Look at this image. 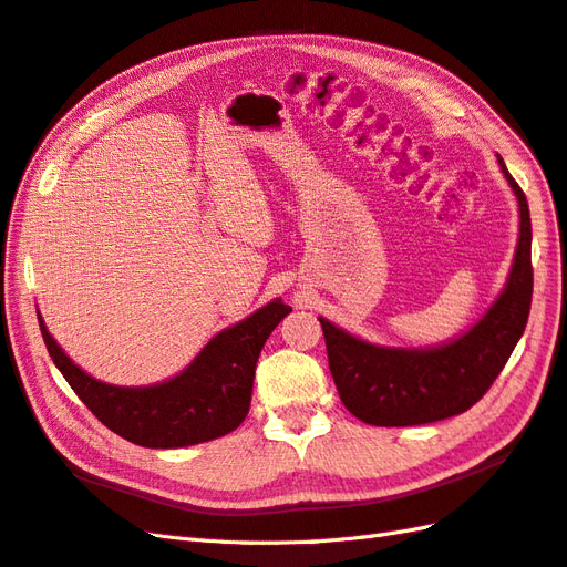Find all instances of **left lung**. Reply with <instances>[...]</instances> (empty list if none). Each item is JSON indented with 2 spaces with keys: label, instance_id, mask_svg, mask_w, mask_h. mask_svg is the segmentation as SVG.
<instances>
[{
  "label": "left lung",
  "instance_id": "obj_1",
  "mask_svg": "<svg viewBox=\"0 0 567 567\" xmlns=\"http://www.w3.org/2000/svg\"><path fill=\"white\" fill-rule=\"evenodd\" d=\"M499 165L519 199V244L507 285L473 329L451 343L406 351L360 341L319 317L336 390L348 412L365 424L416 426L467 412L483 400L522 339L534 295L532 216L502 158Z\"/></svg>",
  "mask_w": 567,
  "mask_h": 567
}]
</instances>
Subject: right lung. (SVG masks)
I'll return each mask as SVG.
<instances>
[{"label":"right lung","instance_id":"add662e5","mask_svg":"<svg viewBox=\"0 0 567 567\" xmlns=\"http://www.w3.org/2000/svg\"><path fill=\"white\" fill-rule=\"evenodd\" d=\"M290 311L282 299H272L236 327L216 333L187 370L151 388H114L94 380L53 341L41 315L39 327L55 368L106 429L146 449H183L240 426L250 409L258 355Z\"/></svg>","mask_w":567,"mask_h":567}]
</instances>
